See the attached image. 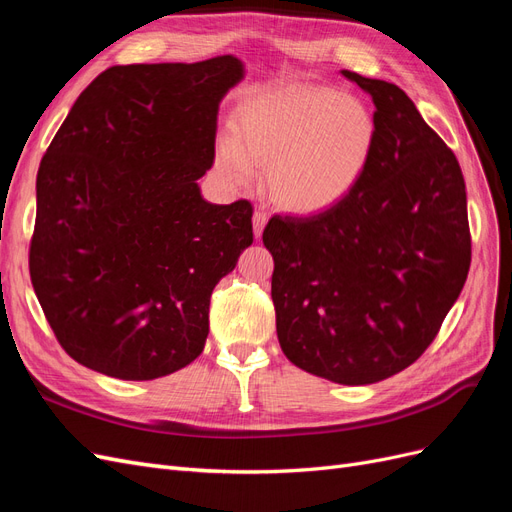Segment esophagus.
Masks as SVG:
<instances>
[{
    "label": "esophagus",
    "instance_id": "34e87169",
    "mask_svg": "<svg viewBox=\"0 0 512 512\" xmlns=\"http://www.w3.org/2000/svg\"><path fill=\"white\" fill-rule=\"evenodd\" d=\"M267 222H269V215H267L265 211H262V209H256V211H254V218H252V224H254V235H256V239L262 235V230H265Z\"/></svg>",
    "mask_w": 512,
    "mask_h": 512
}]
</instances>
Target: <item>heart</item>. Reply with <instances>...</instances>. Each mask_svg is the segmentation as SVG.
<instances>
[{"instance_id": "b5f03b06", "label": "heart", "mask_w": 512, "mask_h": 512, "mask_svg": "<svg viewBox=\"0 0 512 512\" xmlns=\"http://www.w3.org/2000/svg\"><path fill=\"white\" fill-rule=\"evenodd\" d=\"M376 123L367 108L329 87H286L250 102L237 138L218 145V164L237 185L269 164L267 188L297 213L331 209L354 190L371 160Z\"/></svg>"}]
</instances>
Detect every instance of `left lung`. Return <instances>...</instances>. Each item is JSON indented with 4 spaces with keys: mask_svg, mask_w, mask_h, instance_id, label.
Segmentation results:
<instances>
[{
    "mask_svg": "<svg viewBox=\"0 0 512 512\" xmlns=\"http://www.w3.org/2000/svg\"><path fill=\"white\" fill-rule=\"evenodd\" d=\"M374 100L376 143L354 190L316 215H273L277 339L337 384H374L438 335L470 271L466 183L455 153L393 83L342 70Z\"/></svg>",
    "mask_w": 512,
    "mask_h": 512,
    "instance_id": "left-lung-1",
    "label": "left lung"
}]
</instances>
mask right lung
Returning a JSON list of instances; mask_svg holds the SVG:
<instances>
[{
	"instance_id": "right-lung-1",
	"label": "right lung",
	"mask_w": 512,
	"mask_h": 512,
	"mask_svg": "<svg viewBox=\"0 0 512 512\" xmlns=\"http://www.w3.org/2000/svg\"><path fill=\"white\" fill-rule=\"evenodd\" d=\"M245 76L232 55L113 66L76 98L36 179L29 275L76 363L119 380L190 365L211 292L254 241L252 205H211L220 102Z\"/></svg>"
}]
</instances>
